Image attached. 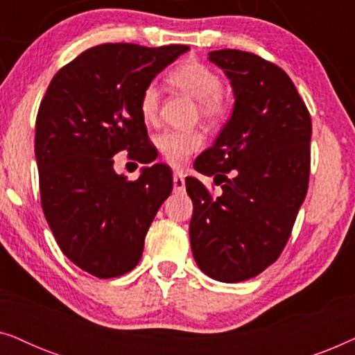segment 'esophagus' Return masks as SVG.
Segmentation results:
<instances>
[{"instance_id": "esophagus-1", "label": "esophagus", "mask_w": 355, "mask_h": 355, "mask_svg": "<svg viewBox=\"0 0 355 355\" xmlns=\"http://www.w3.org/2000/svg\"><path fill=\"white\" fill-rule=\"evenodd\" d=\"M173 184H174V191L181 192L186 189V179H184V174L181 171H176L173 174Z\"/></svg>"}]
</instances>
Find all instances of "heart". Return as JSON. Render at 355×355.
Segmentation results:
<instances>
[{"label":"heart","mask_w":355,"mask_h":355,"mask_svg":"<svg viewBox=\"0 0 355 355\" xmlns=\"http://www.w3.org/2000/svg\"><path fill=\"white\" fill-rule=\"evenodd\" d=\"M168 82L174 89L196 100V114L208 124H220L227 118L231 103L221 89V79L211 67L200 61L187 60L178 64L168 74ZM159 110V94L155 85H147L139 98V111L145 123H153ZM205 135L200 130H164L157 137V147L163 159L179 166L200 150Z\"/></svg>","instance_id":"b5f03b06"}]
</instances>
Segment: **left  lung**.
I'll return each instance as SVG.
<instances>
[{
	"mask_svg": "<svg viewBox=\"0 0 355 355\" xmlns=\"http://www.w3.org/2000/svg\"><path fill=\"white\" fill-rule=\"evenodd\" d=\"M230 77L234 111L196 169L215 176L213 196L186 178L193 213L189 234L198 268L239 283L275 263L309 189L312 119L291 77L249 51L210 53Z\"/></svg>",
	"mask_w": 355,
	"mask_h": 355,
	"instance_id": "1",
	"label": "left lung"
}]
</instances>
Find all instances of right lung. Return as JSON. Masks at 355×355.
Here are the masks:
<instances>
[{
  "label": "right lung",
  "mask_w": 355,
  "mask_h": 355,
  "mask_svg": "<svg viewBox=\"0 0 355 355\" xmlns=\"http://www.w3.org/2000/svg\"><path fill=\"white\" fill-rule=\"evenodd\" d=\"M187 50L92 46L56 72L42 98L35 158L43 213L62 254L96 278L135 268L148 227L173 191L164 164L128 181L114 173L113 157L128 152L139 163L152 162L140 94Z\"/></svg>",
  "instance_id": "right-lung-1"
}]
</instances>
